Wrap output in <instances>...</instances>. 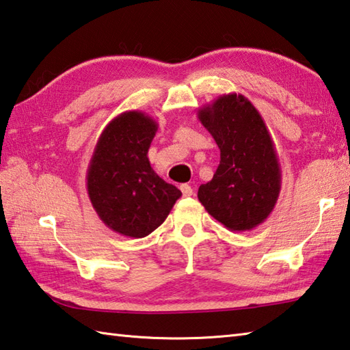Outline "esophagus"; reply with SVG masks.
I'll use <instances>...</instances> for the list:
<instances>
[{
    "mask_svg": "<svg viewBox=\"0 0 350 350\" xmlns=\"http://www.w3.org/2000/svg\"><path fill=\"white\" fill-rule=\"evenodd\" d=\"M180 191H182V194H183V197H191L192 194H194V191H192V188L189 187V185H180Z\"/></svg>",
    "mask_w": 350,
    "mask_h": 350,
    "instance_id": "34e87169",
    "label": "esophagus"
}]
</instances>
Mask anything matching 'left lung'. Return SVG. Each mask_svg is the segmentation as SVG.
<instances>
[{
  "mask_svg": "<svg viewBox=\"0 0 350 350\" xmlns=\"http://www.w3.org/2000/svg\"><path fill=\"white\" fill-rule=\"evenodd\" d=\"M197 116L221 152L212 180L198 188L200 203L232 232L252 230L269 217L281 189L278 156L266 123L236 93L219 96Z\"/></svg>",
  "mask_w": 350,
  "mask_h": 350,
  "instance_id": "left-lung-1",
  "label": "left lung"
}]
</instances>
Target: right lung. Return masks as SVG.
<instances>
[{
    "instance_id": "add662e5",
    "label": "right lung",
    "mask_w": 350,
    "mask_h": 350,
    "mask_svg": "<svg viewBox=\"0 0 350 350\" xmlns=\"http://www.w3.org/2000/svg\"><path fill=\"white\" fill-rule=\"evenodd\" d=\"M158 131L143 111H126L102 131L87 170V192L103 224L128 237L158 228L182 192L154 173L147 158Z\"/></svg>"
}]
</instances>
